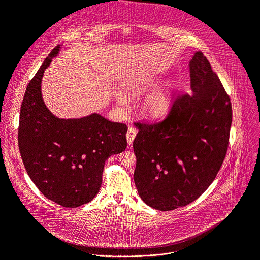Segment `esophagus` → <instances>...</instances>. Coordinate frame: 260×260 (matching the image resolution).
Returning <instances> with one entry per match:
<instances>
[{
    "label": "esophagus",
    "instance_id": "34e87169",
    "mask_svg": "<svg viewBox=\"0 0 260 260\" xmlns=\"http://www.w3.org/2000/svg\"><path fill=\"white\" fill-rule=\"evenodd\" d=\"M136 135H137V129L133 126H129L126 132V140L129 145L133 143L135 137H136Z\"/></svg>",
    "mask_w": 260,
    "mask_h": 260
}]
</instances>
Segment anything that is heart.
I'll list each match as a JSON object with an SVG mask.
<instances>
[{"label": "heart", "instance_id": "1", "mask_svg": "<svg viewBox=\"0 0 260 260\" xmlns=\"http://www.w3.org/2000/svg\"><path fill=\"white\" fill-rule=\"evenodd\" d=\"M155 83L153 78H143L141 81L135 82L133 85L129 86V90L132 92H140L143 91L148 87L152 86ZM118 102L120 104H124L123 98L119 96L118 98ZM169 104H170V95H169V92L167 90H161V91L157 92L150 96L145 102V108L149 112L153 115H159L162 114L164 111L167 110Z\"/></svg>", "mask_w": 260, "mask_h": 260}]
</instances>
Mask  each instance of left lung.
Returning a JSON list of instances; mask_svg holds the SVG:
<instances>
[{"instance_id": "1", "label": "left lung", "mask_w": 260, "mask_h": 260, "mask_svg": "<svg viewBox=\"0 0 260 260\" xmlns=\"http://www.w3.org/2000/svg\"><path fill=\"white\" fill-rule=\"evenodd\" d=\"M189 67L192 92L177 94L165 119L135 123L134 182L145 204L161 211L186 206L204 192L229 148L231 99L202 52Z\"/></svg>"}]
</instances>
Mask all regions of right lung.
Returning <instances> with one entry per match:
<instances>
[{
  "instance_id": "add662e5",
  "label": "right lung",
  "mask_w": 260,
  "mask_h": 260,
  "mask_svg": "<svg viewBox=\"0 0 260 260\" xmlns=\"http://www.w3.org/2000/svg\"><path fill=\"white\" fill-rule=\"evenodd\" d=\"M55 47L27 85L20 110L18 143L26 172L49 200L62 207L87 204L102 185L105 161L126 149L127 126L98 114L59 119L44 104L41 80Z\"/></svg>"
}]
</instances>
